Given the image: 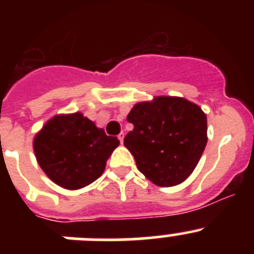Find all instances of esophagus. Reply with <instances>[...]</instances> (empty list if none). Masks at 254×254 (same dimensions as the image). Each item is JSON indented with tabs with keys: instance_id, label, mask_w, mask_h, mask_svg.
I'll return each mask as SVG.
<instances>
[{
	"instance_id": "esophagus-1",
	"label": "esophagus",
	"mask_w": 254,
	"mask_h": 254,
	"mask_svg": "<svg viewBox=\"0 0 254 254\" xmlns=\"http://www.w3.org/2000/svg\"><path fill=\"white\" fill-rule=\"evenodd\" d=\"M118 138H120L121 143H123V138H125V133H123V132H121V133L118 134Z\"/></svg>"
}]
</instances>
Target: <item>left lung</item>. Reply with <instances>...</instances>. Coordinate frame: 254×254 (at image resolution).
Masks as SVG:
<instances>
[{"label": "left lung", "mask_w": 254, "mask_h": 254, "mask_svg": "<svg viewBox=\"0 0 254 254\" xmlns=\"http://www.w3.org/2000/svg\"><path fill=\"white\" fill-rule=\"evenodd\" d=\"M133 129L125 146L137 169L159 187H173L192 174L207 143V118L194 103L156 96L137 103L127 116Z\"/></svg>", "instance_id": "obj_1"}]
</instances>
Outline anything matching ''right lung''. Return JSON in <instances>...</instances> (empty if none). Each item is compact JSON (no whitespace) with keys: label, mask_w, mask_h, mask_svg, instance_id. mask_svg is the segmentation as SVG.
Returning <instances> with one entry per match:
<instances>
[{"label":"right lung","mask_w":254,"mask_h":254,"mask_svg":"<svg viewBox=\"0 0 254 254\" xmlns=\"http://www.w3.org/2000/svg\"><path fill=\"white\" fill-rule=\"evenodd\" d=\"M33 145L38 164L49 179L66 190H78L102 176L120 140L107 136L77 112L51 118Z\"/></svg>","instance_id":"right-lung-1"}]
</instances>
